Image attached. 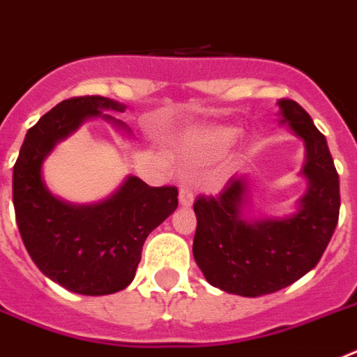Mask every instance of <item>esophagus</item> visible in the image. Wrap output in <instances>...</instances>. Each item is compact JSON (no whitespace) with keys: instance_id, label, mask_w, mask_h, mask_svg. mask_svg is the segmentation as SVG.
<instances>
[{"instance_id":"obj_1","label":"esophagus","mask_w":357,"mask_h":357,"mask_svg":"<svg viewBox=\"0 0 357 357\" xmlns=\"http://www.w3.org/2000/svg\"><path fill=\"white\" fill-rule=\"evenodd\" d=\"M192 203H194V194H192L190 188H179V204H181V206H192Z\"/></svg>"}]
</instances>
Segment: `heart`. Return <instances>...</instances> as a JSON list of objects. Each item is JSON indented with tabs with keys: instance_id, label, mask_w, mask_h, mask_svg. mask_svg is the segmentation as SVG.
<instances>
[{
	"instance_id": "heart-1",
	"label": "heart",
	"mask_w": 357,
	"mask_h": 357,
	"mask_svg": "<svg viewBox=\"0 0 357 357\" xmlns=\"http://www.w3.org/2000/svg\"><path fill=\"white\" fill-rule=\"evenodd\" d=\"M235 131L230 127H215V129H208L203 135H199L196 140H192L190 144V154L196 158H203L206 154L217 153L222 151L234 142Z\"/></svg>"
}]
</instances>
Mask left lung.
<instances>
[{"mask_svg": "<svg viewBox=\"0 0 357 357\" xmlns=\"http://www.w3.org/2000/svg\"><path fill=\"white\" fill-rule=\"evenodd\" d=\"M280 123L305 147L300 174L307 188L287 217L250 219L252 187L231 178L219 196L194 203L197 228L192 253L213 287L241 296H262L291 286L324 255L340 215V179L327 140L302 105L282 98Z\"/></svg>", "mask_w": 357, "mask_h": 357, "instance_id": "8db88e82", "label": "left lung"}]
</instances>
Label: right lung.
I'll list each match as a JSON object with an SVG mask.
<instances>
[{
	"label": "right lung",
	"instance_id": "1",
	"mask_svg": "<svg viewBox=\"0 0 357 357\" xmlns=\"http://www.w3.org/2000/svg\"><path fill=\"white\" fill-rule=\"evenodd\" d=\"M102 111L123 113L126 105L88 95L43 114L24 136L12 178L15 221L33 264L59 286L88 296L126 289L145 238L178 208V188L149 187L136 176H127L109 197L93 204H71L50 192L43 179L46 156L86 120L104 119L131 132Z\"/></svg>",
	"mask_w": 357,
	"mask_h": 357
}]
</instances>
